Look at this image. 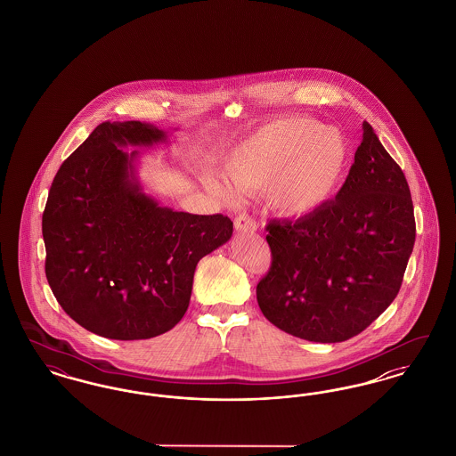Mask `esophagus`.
Returning <instances> with one entry per match:
<instances>
[{"instance_id": "34e87169", "label": "esophagus", "mask_w": 456, "mask_h": 456, "mask_svg": "<svg viewBox=\"0 0 456 456\" xmlns=\"http://www.w3.org/2000/svg\"><path fill=\"white\" fill-rule=\"evenodd\" d=\"M234 227H236V231H239V232H255L258 225H256L255 218H251L249 216H246V214H240L234 220Z\"/></svg>"}]
</instances>
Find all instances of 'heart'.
I'll return each mask as SVG.
<instances>
[{
  "mask_svg": "<svg viewBox=\"0 0 456 456\" xmlns=\"http://www.w3.org/2000/svg\"><path fill=\"white\" fill-rule=\"evenodd\" d=\"M352 164L347 136L305 116L279 118L248 134L225 159V171L240 191L266 188L275 210L307 217L340 191ZM205 188L232 203L236 191L216 174H203Z\"/></svg>",
  "mask_w": 456,
  "mask_h": 456,
  "instance_id": "obj_1",
  "label": "heart"
}]
</instances>
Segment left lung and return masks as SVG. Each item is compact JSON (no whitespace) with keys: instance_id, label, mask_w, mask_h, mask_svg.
Listing matches in <instances>:
<instances>
[{"instance_id":"8db88e82","label":"left lung","mask_w":456,"mask_h":456,"mask_svg":"<svg viewBox=\"0 0 456 456\" xmlns=\"http://www.w3.org/2000/svg\"><path fill=\"white\" fill-rule=\"evenodd\" d=\"M340 191L318 212L266 225L272 266L256 287L265 318L309 342H344L396 297L415 242L405 174L368 121Z\"/></svg>"}]
</instances>
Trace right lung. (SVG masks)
Masks as SVG:
<instances>
[{
  "instance_id": "1",
  "label": "right lung",
  "mask_w": 456,
  "mask_h": 456,
  "mask_svg": "<svg viewBox=\"0 0 456 456\" xmlns=\"http://www.w3.org/2000/svg\"><path fill=\"white\" fill-rule=\"evenodd\" d=\"M167 131L106 121L54 175L43 214L45 277L66 314L112 340H143L184 316L203 256L232 236L225 216L160 207L136 177L140 152Z\"/></svg>"
}]
</instances>
